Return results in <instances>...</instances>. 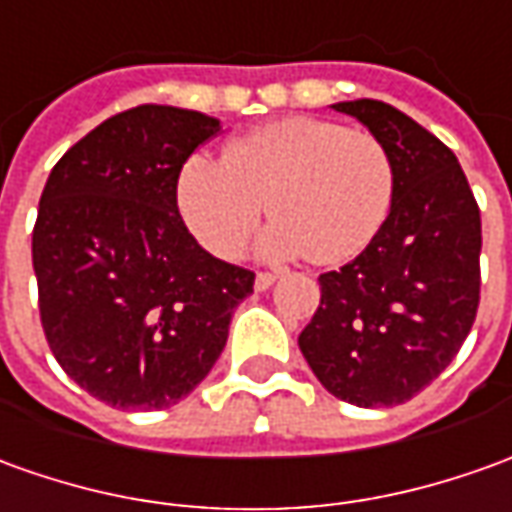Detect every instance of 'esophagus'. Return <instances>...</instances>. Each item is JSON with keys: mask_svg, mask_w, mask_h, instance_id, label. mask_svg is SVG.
<instances>
[{"mask_svg": "<svg viewBox=\"0 0 512 512\" xmlns=\"http://www.w3.org/2000/svg\"><path fill=\"white\" fill-rule=\"evenodd\" d=\"M276 273H256V290L264 292L267 287H273V281H276Z\"/></svg>", "mask_w": 512, "mask_h": 512, "instance_id": "esophagus-1", "label": "esophagus"}]
</instances>
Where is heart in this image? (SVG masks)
<instances>
[{"instance_id":"obj_1","label":"heart","mask_w":512,"mask_h":512,"mask_svg":"<svg viewBox=\"0 0 512 512\" xmlns=\"http://www.w3.org/2000/svg\"><path fill=\"white\" fill-rule=\"evenodd\" d=\"M393 200V161L370 130L287 116L225 147L222 161L195 155L178 175V209L203 248L234 259L259 228L264 259L312 256L343 264L368 248Z\"/></svg>"}]
</instances>
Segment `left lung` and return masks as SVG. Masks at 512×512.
<instances>
[{"mask_svg":"<svg viewBox=\"0 0 512 512\" xmlns=\"http://www.w3.org/2000/svg\"><path fill=\"white\" fill-rule=\"evenodd\" d=\"M357 116L393 161V203L354 262L317 278L320 306L298 345L331 396L396 407L457 357L479 306L482 220L465 172L438 136L379 100Z\"/></svg>","mask_w":512,"mask_h":512,"instance_id":"1","label":"left lung"}]
</instances>
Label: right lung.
Instances as JSON below:
<instances>
[{
    "label": "right lung",
    "instance_id": "obj_1",
    "mask_svg": "<svg viewBox=\"0 0 512 512\" xmlns=\"http://www.w3.org/2000/svg\"><path fill=\"white\" fill-rule=\"evenodd\" d=\"M220 119L139 105L52 167L33 228L38 312L66 376L116 410H167L209 376L253 273L183 225L178 175Z\"/></svg>",
    "mask_w": 512,
    "mask_h": 512
}]
</instances>
